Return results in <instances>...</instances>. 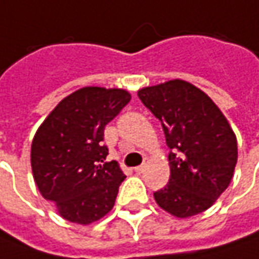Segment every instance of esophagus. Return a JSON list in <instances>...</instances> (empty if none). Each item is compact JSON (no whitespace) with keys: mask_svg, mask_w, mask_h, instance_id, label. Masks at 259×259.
I'll list each match as a JSON object with an SVG mask.
<instances>
[{"mask_svg":"<svg viewBox=\"0 0 259 259\" xmlns=\"http://www.w3.org/2000/svg\"><path fill=\"white\" fill-rule=\"evenodd\" d=\"M146 166H147V159H145L142 165L136 166V167H135V172H136V174H142V172H143V170L146 169Z\"/></svg>","mask_w":259,"mask_h":259,"instance_id":"obj_1","label":"esophagus"}]
</instances>
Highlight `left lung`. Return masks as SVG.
I'll return each instance as SVG.
<instances>
[{"label":"left lung","mask_w":259,"mask_h":259,"mask_svg":"<svg viewBox=\"0 0 259 259\" xmlns=\"http://www.w3.org/2000/svg\"><path fill=\"white\" fill-rule=\"evenodd\" d=\"M138 96L160 120L170 149V178L155 201L176 218L206 210L235 170L236 136L227 117L208 94L179 78L143 87Z\"/></svg>","instance_id":"8db88e82"}]
</instances>
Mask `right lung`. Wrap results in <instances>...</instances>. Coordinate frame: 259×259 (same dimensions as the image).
Segmentation results:
<instances>
[{
    "label": "right lung",
    "mask_w": 259,
    "mask_h": 259,
    "mask_svg": "<svg viewBox=\"0 0 259 259\" xmlns=\"http://www.w3.org/2000/svg\"><path fill=\"white\" fill-rule=\"evenodd\" d=\"M123 89L87 85L68 94L37 129L31 169L41 196L68 222L89 225L114 206L126 178L116 160L104 162V127L130 102Z\"/></svg>",
    "instance_id": "1"
}]
</instances>
